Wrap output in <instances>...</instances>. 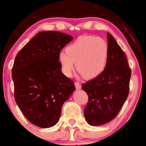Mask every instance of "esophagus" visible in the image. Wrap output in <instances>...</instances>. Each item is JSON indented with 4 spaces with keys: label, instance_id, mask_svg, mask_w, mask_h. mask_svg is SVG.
<instances>
[{
    "label": "esophagus",
    "instance_id": "obj_1",
    "mask_svg": "<svg viewBox=\"0 0 146 146\" xmlns=\"http://www.w3.org/2000/svg\"><path fill=\"white\" fill-rule=\"evenodd\" d=\"M75 86H76V88L77 89H81V85L78 81H76V82H75Z\"/></svg>",
    "mask_w": 146,
    "mask_h": 146
}]
</instances>
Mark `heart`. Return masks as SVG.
I'll list each match as a JSON object with an SVG mask.
<instances>
[{
    "label": "heart",
    "mask_w": 146,
    "mask_h": 146,
    "mask_svg": "<svg viewBox=\"0 0 146 146\" xmlns=\"http://www.w3.org/2000/svg\"><path fill=\"white\" fill-rule=\"evenodd\" d=\"M59 54L62 71L71 76L76 69L86 78H93L105 70L108 59V45L104 39L93 35L81 36Z\"/></svg>",
    "instance_id": "1"
}]
</instances>
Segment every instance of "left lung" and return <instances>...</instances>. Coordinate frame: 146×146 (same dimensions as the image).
Segmentation results:
<instances>
[{
  "label": "left lung",
  "mask_w": 146,
  "mask_h": 146,
  "mask_svg": "<svg viewBox=\"0 0 146 146\" xmlns=\"http://www.w3.org/2000/svg\"><path fill=\"white\" fill-rule=\"evenodd\" d=\"M108 59L105 70L82 84L88 95L85 119L92 126L102 125L118 115L129 91L131 69L125 54L113 35L108 33Z\"/></svg>",
  "instance_id": "1"
}]
</instances>
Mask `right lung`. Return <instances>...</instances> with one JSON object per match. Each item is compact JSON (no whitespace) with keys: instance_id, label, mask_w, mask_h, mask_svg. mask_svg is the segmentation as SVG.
<instances>
[{"instance_id":"1","label":"right lung","mask_w":146,"mask_h":146,"mask_svg":"<svg viewBox=\"0 0 146 146\" xmlns=\"http://www.w3.org/2000/svg\"><path fill=\"white\" fill-rule=\"evenodd\" d=\"M73 37L57 31L35 35L18 52L11 70L14 99L26 119L41 128L59 121L62 107L76 89L62 73L59 54Z\"/></svg>"}]
</instances>
